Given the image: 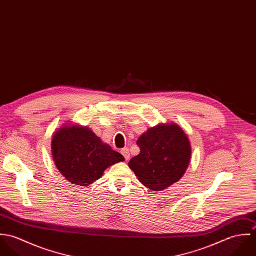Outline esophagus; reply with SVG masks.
Returning <instances> with one entry per match:
<instances>
[{"label":"esophagus","mask_w":256,"mask_h":256,"mask_svg":"<svg viewBox=\"0 0 256 256\" xmlns=\"http://www.w3.org/2000/svg\"><path fill=\"white\" fill-rule=\"evenodd\" d=\"M121 154H123V156H124V158H125L126 160H128L130 158V152H129L128 148H123V150H121Z\"/></svg>","instance_id":"esophagus-1"}]
</instances>
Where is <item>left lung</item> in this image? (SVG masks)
Wrapping results in <instances>:
<instances>
[{
    "mask_svg": "<svg viewBox=\"0 0 256 256\" xmlns=\"http://www.w3.org/2000/svg\"><path fill=\"white\" fill-rule=\"evenodd\" d=\"M137 145L140 154L128 166L146 188L162 191L182 178L189 166L191 145L176 123L150 127L138 138Z\"/></svg>",
    "mask_w": 256,
    "mask_h": 256,
    "instance_id": "left-lung-1",
    "label": "left lung"
}]
</instances>
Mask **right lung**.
Instances as JSON below:
<instances>
[{
    "mask_svg": "<svg viewBox=\"0 0 256 256\" xmlns=\"http://www.w3.org/2000/svg\"><path fill=\"white\" fill-rule=\"evenodd\" d=\"M51 150L58 170L69 182L80 186L90 185L108 168L124 160L92 129L76 123L64 124L55 131Z\"/></svg>",
    "mask_w": 256,
    "mask_h": 256,
    "instance_id": "1",
    "label": "right lung"
}]
</instances>
